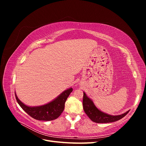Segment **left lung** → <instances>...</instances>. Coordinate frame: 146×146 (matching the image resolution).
<instances>
[{
    "instance_id": "8db88e82",
    "label": "left lung",
    "mask_w": 146,
    "mask_h": 146,
    "mask_svg": "<svg viewBox=\"0 0 146 146\" xmlns=\"http://www.w3.org/2000/svg\"><path fill=\"white\" fill-rule=\"evenodd\" d=\"M83 107L84 111L87 114V116L90 117L92 121L96 123H109L115 122L124 117L129 112V110L124 113L115 116L105 113L96 107L93 101L89 97H88L85 92H83Z\"/></svg>"
}]
</instances>
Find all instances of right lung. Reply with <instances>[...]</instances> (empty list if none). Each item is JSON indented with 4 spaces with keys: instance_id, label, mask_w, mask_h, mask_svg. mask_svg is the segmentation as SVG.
<instances>
[{
    "instance_id": "obj_1",
    "label": "right lung",
    "mask_w": 146,
    "mask_h": 146,
    "mask_svg": "<svg viewBox=\"0 0 146 146\" xmlns=\"http://www.w3.org/2000/svg\"><path fill=\"white\" fill-rule=\"evenodd\" d=\"M72 88H69L56 97L55 99L44 105L31 107L24 104L18 99L15 92L16 99L20 107L29 115L39 121H52L58 118L63 111L64 104L68 96L72 91Z\"/></svg>"
}]
</instances>
